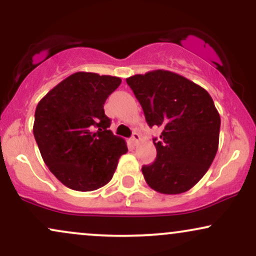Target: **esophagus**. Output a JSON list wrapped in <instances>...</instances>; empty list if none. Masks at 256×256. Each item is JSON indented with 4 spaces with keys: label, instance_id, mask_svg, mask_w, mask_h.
<instances>
[{
    "label": "esophagus",
    "instance_id": "1",
    "mask_svg": "<svg viewBox=\"0 0 256 256\" xmlns=\"http://www.w3.org/2000/svg\"><path fill=\"white\" fill-rule=\"evenodd\" d=\"M140 134H138L137 132H134V134H132V137H131V140H130L132 144H134V146H136L137 143H138V140H140Z\"/></svg>",
    "mask_w": 256,
    "mask_h": 256
}]
</instances>
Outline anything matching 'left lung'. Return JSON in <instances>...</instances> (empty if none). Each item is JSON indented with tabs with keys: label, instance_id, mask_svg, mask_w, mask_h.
Masks as SVG:
<instances>
[{
	"label": "left lung",
	"instance_id": "obj_1",
	"mask_svg": "<svg viewBox=\"0 0 256 256\" xmlns=\"http://www.w3.org/2000/svg\"><path fill=\"white\" fill-rule=\"evenodd\" d=\"M148 125L161 126L154 138L156 158L142 167L155 192L176 195L190 190L212 165L219 146L220 116L204 88L174 72L156 70L126 79Z\"/></svg>",
	"mask_w": 256,
	"mask_h": 256
}]
</instances>
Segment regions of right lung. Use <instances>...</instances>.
<instances>
[{
  "instance_id": "obj_1",
  "label": "right lung",
  "mask_w": 256,
  "mask_h": 256,
  "mask_svg": "<svg viewBox=\"0 0 256 256\" xmlns=\"http://www.w3.org/2000/svg\"><path fill=\"white\" fill-rule=\"evenodd\" d=\"M122 79L77 72L64 79L38 102L34 134L44 162L67 188L92 192L113 177L125 140L108 130V96Z\"/></svg>"
}]
</instances>
